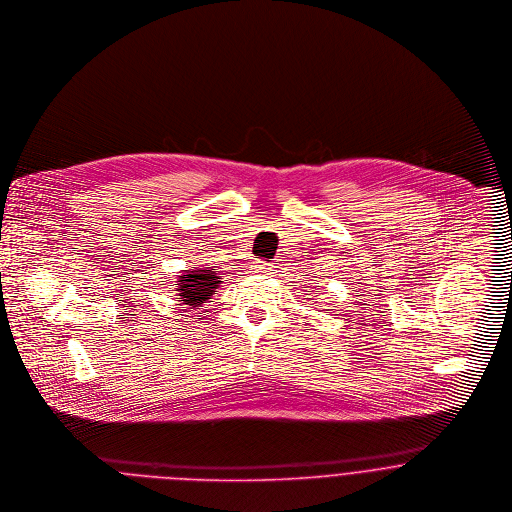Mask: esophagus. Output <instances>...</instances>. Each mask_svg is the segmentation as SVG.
<instances>
[{"label": "esophagus", "mask_w": 512, "mask_h": 512, "mask_svg": "<svg viewBox=\"0 0 512 512\" xmlns=\"http://www.w3.org/2000/svg\"><path fill=\"white\" fill-rule=\"evenodd\" d=\"M272 268H274V266H272L270 262H262V260H258V262L252 264V270H254V272H260V274H270Z\"/></svg>", "instance_id": "1"}]
</instances>
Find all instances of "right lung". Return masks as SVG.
Wrapping results in <instances>:
<instances>
[{"mask_svg":"<svg viewBox=\"0 0 512 512\" xmlns=\"http://www.w3.org/2000/svg\"><path fill=\"white\" fill-rule=\"evenodd\" d=\"M222 278L212 270H184L182 276H178L176 292L178 302L186 304L194 310H198L204 302L212 298V294L218 290Z\"/></svg>","mask_w":512,"mask_h":512,"instance_id":"obj_1","label":"right lung"}]
</instances>
